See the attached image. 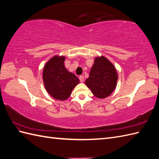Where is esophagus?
Instances as JSON below:
<instances>
[{"mask_svg":"<svg viewBox=\"0 0 159 159\" xmlns=\"http://www.w3.org/2000/svg\"><path fill=\"white\" fill-rule=\"evenodd\" d=\"M79 79H80V81L81 83H83V82H84V76H79Z\"/></svg>","mask_w":159,"mask_h":159,"instance_id":"obj_1","label":"esophagus"}]
</instances>
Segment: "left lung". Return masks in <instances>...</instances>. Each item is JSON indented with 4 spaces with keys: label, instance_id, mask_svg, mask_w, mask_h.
Segmentation results:
<instances>
[{
    "label": "left lung",
    "instance_id": "8db88e82",
    "mask_svg": "<svg viewBox=\"0 0 159 159\" xmlns=\"http://www.w3.org/2000/svg\"><path fill=\"white\" fill-rule=\"evenodd\" d=\"M118 75L114 65L102 56L95 59L86 85L95 97L105 98L109 96L116 86Z\"/></svg>",
    "mask_w": 159,
    "mask_h": 159
}]
</instances>
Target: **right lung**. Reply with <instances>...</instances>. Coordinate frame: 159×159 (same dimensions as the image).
Wrapping results in <instances>:
<instances>
[{"instance_id":"obj_1","label":"right lung","mask_w":159,"mask_h":159,"mask_svg":"<svg viewBox=\"0 0 159 159\" xmlns=\"http://www.w3.org/2000/svg\"><path fill=\"white\" fill-rule=\"evenodd\" d=\"M65 57L54 56L47 62L43 69V79L47 91L53 98L66 100L79 79L69 72L64 66Z\"/></svg>"}]
</instances>
